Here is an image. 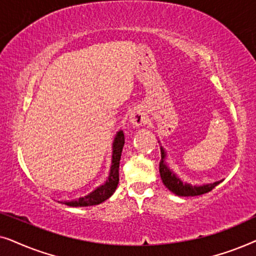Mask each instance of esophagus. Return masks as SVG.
Here are the masks:
<instances>
[{
  "label": "esophagus",
  "instance_id": "34e87169",
  "mask_svg": "<svg viewBox=\"0 0 256 256\" xmlns=\"http://www.w3.org/2000/svg\"><path fill=\"white\" fill-rule=\"evenodd\" d=\"M129 121L135 127H140V126L146 124L148 121V116H146V112L142 108H135L129 115Z\"/></svg>",
  "mask_w": 256,
  "mask_h": 256
}]
</instances>
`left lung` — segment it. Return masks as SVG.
I'll list each match as a JSON object with an SVG mask.
<instances>
[{"label":"left lung","instance_id":"left-lung-1","mask_svg":"<svg viewBox=\"0 0 256 256\" xmlns=\"http://www.w3.org/2000/svg\"><path fill=\"white\" fill-rule=\"evenodd\" d=\"M160 155H162V158H160V174L163 184L166 185L172 194L180 196V197H194V196L208 194V192L213 190L219 183H222V180H219L211 184L199 185V186H196V185L192 186L191 184L184 183V182L180 180V178L177 177V174H174L172 170H170V168L166 166V154L164 152L162 146H160Z\"/></svg>","mask_w":256,"mask_h":256}]
</instances>
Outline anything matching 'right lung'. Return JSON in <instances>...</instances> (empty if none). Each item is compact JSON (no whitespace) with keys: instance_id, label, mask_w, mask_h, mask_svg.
<instances>
[{"instance_id":"obj_1","label":"right lung","mask_w":256,"mask_h":256,"mask_svg":"<svg viewBox=\"0 0 256 256\" xmlns=\"http://www.w3.org/2000/svg\"><path fill=\"white\" fill-rule=\"evenodd\" d=\"M124 146V132H118L113 142V155H112V166L110 176L102 185L98 186L96 190L90 192L85 197H80L74 200L62 202V204L72 206V208H82V206H93L101 204L114 194L118 184V166H120L121 152Z\"/></svg>"}]
</instances>
